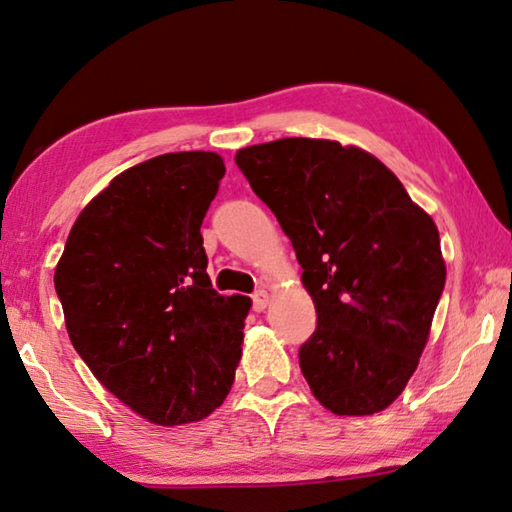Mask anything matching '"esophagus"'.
<instances>
[{"mask_svg":"<svg viewBox=\"0 0 512 512\" xmlns=\"http://www.w3.org/2000/svg\"><path fill=\"white\" fill-rule=\"evenodd\" d=\"M268 307V293L264 289H259L253 293V309L255 311H264Z\"/></svg>","mask_w":512,"mask_h":512,"instance_id":"1","label":"esophagus"}]
</instances>
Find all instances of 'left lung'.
<instances>
[{"label": "left lung", "mask_w": 512, "mask_h": 512, "mask_svg": "<svg viewBox=\"0 0 512 512\" xmlns=\"http://www.w3.org/2000/svg\"><path fill=\"white\" fill-rule=\"evenodd\" d=\"M291 239L316 332L300 370L336 415L384 411L427 345L445 289L438 228L375 155L332 140L284 137L235 155Z\"/></svg>", "instance_id": "obj_1"}]
</instances>
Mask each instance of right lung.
Listing matches in <instances>:
<instances>
[{"instance_id":"obj_1","label":"right lung","mask_w":512,"mask_h":512,"mask_svg":"<svg viewBox=\"0 0 512 512\" xmlns=\"http://www.w3.org/2000/svg\"><path fill=\"white\" fill-rule=\"evenodd\" d=\"M223 173L210 151L126 169L85 205L56 266L76 352L117 400L162 427L221 406L241 359L250 298L212 289L201 235Z\"/></svg>"}]
</instances>
